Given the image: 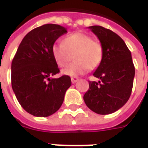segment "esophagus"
I'll list each match as a JSON object with an SVG mask.
<instances>
[{"label": "esophagus", "mask_w": 148, "mask_h": 148, "mask_svg": "<svg viewBox=\"0 0 148 148\" xmlns=\"http://www.w3.org/2000/svg\"><path fill=\"white\" fill-rule=\"evenodd\" d=\"M78 79H79V78H78V77H72V78H71V82H72V83H75L76 82H78Z\"/></svg>", "instance_id": "1"}]
</instances>
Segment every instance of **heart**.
Returning <instances> with one entry per match:
<instances>
[{
  "label": "heart",
  "mask_w": 148,
  "mask_h": 148,
  "mask_svg": "<svg viewBox=\"0 0 148 148\" xmlns=\"http://www.w3.org/2000/svg\"><path fill=\"white\" fill-rule=\"evenodd\" d=\"M52 54L58 66H66L74 57V63L62 70V74L70 77H77L87 70H95L103 60V49L99 40L84 32H75L66 36L63 45L55 44Z\"/></svg>",
  "instance_id": "obj_1"
}]
</instances>
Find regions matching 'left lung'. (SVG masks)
I'll list each match as a JSON object with an SVG mask.
<instances>
[{
	"mask_svg": "<svg viewBox=\"0 0 148 148\" xmlns=\"http://www.w3.org/2000/svg\"><path fill=\"white\" fill-rule=\"evenodd\" d=\"M98 37L103 49V60L93 75L98 82H89L83 95L87 106L101 115L120 109L129 99L134 78L131 53L116 33L100 26L88 27Z\"/></svg>",
	"mask_w": 148,
	"mask_h": 148,
	"instance_id": "obj_1",
	"label": "left lung"
}]
</instances>
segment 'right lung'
Returning <instances> with one entry per match:
<instances>
[{
    "instance_id": "add662e5",
    "label": "right lung",
    "mask_w": 148,
    "mask_h": 148,
    "mask_svg": "<svg viewBox=\"0 0 148 148\" xmlns=\"http://www.w3.org/2000/svg\"><path fill=\"white\" fill-rule=\"evenodd\" d=\"M66 32V27L57 24H45L33 29L22 40L13 59V91L21 106L33 116L45 117L55 113L71 85L69 76L50 78L60 71L52 48Z\"/></svg>"
}]
</instances>
